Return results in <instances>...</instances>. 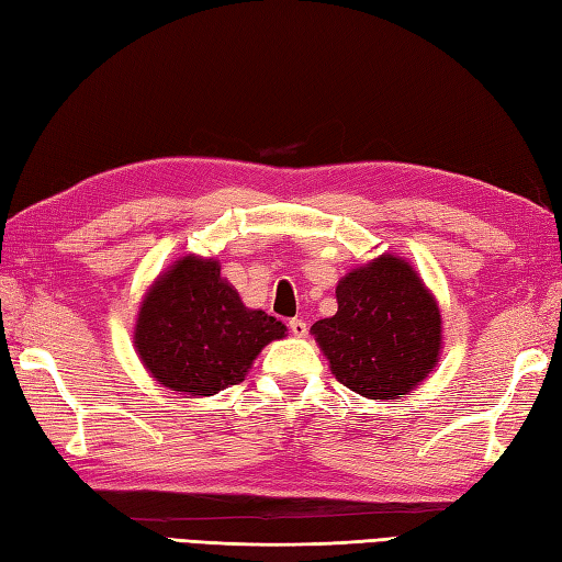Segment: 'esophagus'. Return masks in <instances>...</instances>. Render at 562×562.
<instances>
[{"instance_id": "1", "label": "esophagus", "mask_w": 562, "mask_h": 562, "mask_svg": "<svg viewBox=\"0 0 562 562\" xmlns=\"http://www.w3.org/2000/svg\"><path fill=\"white\" fill-rule=\"evenodd\" d=\"M290 330H292V336H296V338H304L306 333H308L306 321H302V318H292V321H290Z\"/></svg>"}]
</instances>
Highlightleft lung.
I'll use <instances>...</instances> for the list:
<instances>
[{"label":"left lung","mask_w":562,"mask_h":562,"mask_svg":"<svg viewBox=\"0 0 562 562\" xmlns=\"http://www.w3.org/2000/svg\"><path fill=\"white\" fill-rule=\"evenodd\" d=\"M338 312L312 326L330 372L372 401L408 396L441 350L435 296L411 262L384 254L338 282Z\"/></svg>","instance_id":"8db88e82"}]
</instances>
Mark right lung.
<instances>
[{"instance_id": "1", "label": "right lung", "mask_w": 562, "mask_h": 562, "mask_svg": "<svg viewBox=\"0 0 562 562\" xmlns=\"http://www.w3.org/2000/svg\"><path fill=\"white\" fill-rule=\"evenodd\" d=\"M288 326L241 296L214 258L183 256L142 300L135 350L161 386L186 396H214L244 381L258 352Z\"/></svg>"}]
</instances>
